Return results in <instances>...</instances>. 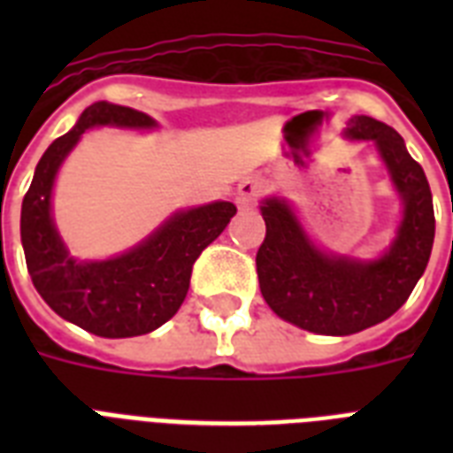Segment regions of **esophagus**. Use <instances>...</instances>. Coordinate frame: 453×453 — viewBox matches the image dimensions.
Wrapping results in <instances>:
<instances>
[{
	"label": "esophagus",
	"instance_id": "1",
	"mask_svg": "<svg viewBox=\"0 0 453 453\" xmlns=\"http://www.w3.org/2000/svg\"><path fill=\"white\" fill-rule=\"evenodd\" d=\"M261 190H263L261 180H256V178H244V180L237 185V204L254 206L258 195H261Z\"/></svg>",
	"mask_w": 453,
	"mask_h": 453
}]
</instances>
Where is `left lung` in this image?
I'll list each match as a JSON object with an SVG mask.
<instances>
[{
    "label": "left lung",
    "mask_w": 453,
    "mask_h": 453,
    "mask_svg": "<svg viewBox=\"0 0 453 453\" xmlns=\"http://www.w3.org/2000/svg\"><path fill=\"white\" fill-rule=\"evenodd\" d=\"M345 136L376 145L400 195L402 220L379 258L326 254L303 230L287 199L261 202L265 240L256 254V273L263 298L277 317L324 336H350L395 315L421 280L435 240L428 178L400 134L373 117L355 115Z\"/></svg>",
    "instance_id": "left-lung-1"
}]
</instances>
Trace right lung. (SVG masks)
<instances>
[{"mask_svg": "<svg viewBox=\"0 0 453 453\" xmlns=\"http://www.w3.org/2000/svg\"><path fill=\"white\" fill-rule=\"evenodd\" d=\"M94 127L155 129L157 122L134 108L101 101L46 148L20 209L25 263L39 296L63 319L103 338L143 336L176 315L190 287L192 265L226 230L237 206L211 202L176 211L129 251L105 261H77L56 230L51 195L60 164Z\"/></svg>", "mask_w": 453, "mask_h": 453, "instance_id": "add662e5", "label": "right lung"}]
</instances>
